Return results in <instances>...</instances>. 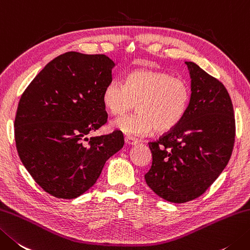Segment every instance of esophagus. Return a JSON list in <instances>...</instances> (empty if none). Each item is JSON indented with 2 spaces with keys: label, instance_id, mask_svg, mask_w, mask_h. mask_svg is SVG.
Here are the masks:
<instances>
[{
  "label": "esophagus",
  "instance_id": "34e87169",
  "mask_svg": "<svg viewBox=\"0 0 250 250\" xmlns=\"http://www.w3.org/2000/svg\"><path fill=\"white\" fill-rule=\"evenodd\" d=\"M125 142L126 145H136V144H138V141L130 138V136H125Z\"/></svg>",
  "mask_w": 250,
  "mask_h": 250
}]
</instances>
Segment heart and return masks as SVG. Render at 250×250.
I'll use <instances>...</instances> for the list:
<instances>
[{
    "mask_svg": "<svg viewBox=\"0 0 250 250\" xmlns=\"http://www.w3.org/2000/svg\"><path fill=\"white\" fill-rule=\"evenodd\" d=\"M189 99V86L183 79L147 69L130 72L125 85L111 81L103 91V104L111 115L121 116L136 107V114L111 122L112 128L131 136L174 129L187 114Z\"/></svg>",
    "mask_w": 250,
    "mask_h": 250,
    "instance_id": "heart-1",
    "label": "heart"
}]
</instances>
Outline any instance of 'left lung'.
<instances>
[{
	"label": "left lung",
	"mask_w": 250,
	"mask_h": 250,
	"mask_svg": "<svg viewBox=\"0 0 250 250\" xmlns=\"http://www.w3.org/2000/svg\"><path fill=\"white\" fill-rule=\"evenodd\" d=\"M189 104L182 121L148 143L153 156L145 174L159 197L182 204L199 197L226 168L235 141L231 97L221 82L193 62Z\"/></svg>",
	"instance_id": "obj_1"
}]
</instances>
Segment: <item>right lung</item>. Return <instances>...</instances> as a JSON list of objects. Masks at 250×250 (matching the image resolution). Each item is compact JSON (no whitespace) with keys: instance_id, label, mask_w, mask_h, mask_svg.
Masks as SVG:
<instances>
[{"instance_id":"obj_1","label":"right lung","mask_w":250,"mask_h":250,"mask_svg":"<svg viewBox=\"0 0 250 250\" xmlns=\"http://www.w3.org/2000/svg\"><path fill=\"white\" fill-rule=\"evenodd\" d=\"M114 67L104 54L67 52L22 93L14 122L16 148L33 180L54 197L72 199L86 192L107 159L124 147L119 130L87 139L108 118L103 91Z\"/></svg>"}]
</instances>
